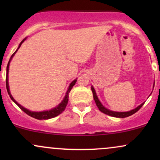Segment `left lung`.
<instances>
[{
    "instance_id": "left-lung-1",
    "label": "left lung",
    "mask_w": 160,
    "mask_h": 160,
    "mask_svg": "<svg viewBox=\"0 0 160 160\" xmlns=\"http://www.w3.org/2000/svg\"><path fill=\"white\" fill-rule=\"evenodd\" d=\"M91 89H92V93H93V98H94L95 104H96L97 107L98 108L99 111H102V113H105V114L111 116V117H119V118H124V117H129V116L132 115L135 113H136V112L138 111V110L140 109V108L142 107V106L144 105V103H142L141 104H140V105H139V106H138L136 108H135V109L132 110V111H127V112H116V111H110V110L107 109V108H104V106L102 105V103H101V102H100V101L98 100V97H97V95H96V93H95V89H94V88H93V86H92Z\"/></svg>"
}]
</instances>
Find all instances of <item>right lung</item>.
<instances>
[{
	"label": "right lung",
	"mask_w": 160,
	"mask_h": 160,
	"mask_svg": "<svg viewBox=\"0 0 160 160\" xmlns=\"http://www.w3.org/2000/svg\"><path fill=\"white\" fill-rule=\"evenodd\" d=\"M25 39L26 38H25L20 43V44L19 46V47H18V49H16V50L14 52L13 54L12 55L10 58V61H9L8 64H7V77H6V86H7V92H8L9 95H10V98L12 99V101H13L15 103L17 104L18 106H19L20 109L22 110V111H23L25 112V113H27L28 115H29L30 117H34V118L37 119V120H48V119H51V118H53V117H56V116L59 115L60 113H62V112L65 111L66 106H67L68 104V96H69V92L71 90V89L73 88V86L75 85V83H76L77 82V80L78 79H75L74 80H73L72 82H71V84H70L69 87H68V89L67 92H66V95L65 96V98H63V100L62 101V102L58 104V106H56V108H52V109L49 110V111H40V112H34V111H29V110L26 109V108H23L22 106L20 105V104L18 103L15 100V99L13 98V97L12 96V95L10 94V89H9V83H8V72H9V65H10V62L11 61V59H12V58L13 57L14 55H15V53L17 52L18 49H19V47H21L22 43H23L24 41H25Z\"/></svg>",
	"instance_id": "right-lung-1"
}]
</instances>
